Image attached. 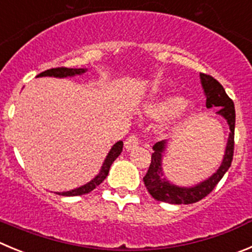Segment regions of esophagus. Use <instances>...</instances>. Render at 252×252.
<instances>
[{
  "label": "esophagus",
  "instance_id": "obj_1",
  "mask_svg": "<svg viewBox=\"0 0 252 252\" xmlns=\"http://www.w3.org/2000/svg\"><path fill=\"white\" fill-rule=\"evenodd\" d=\"M139 142V137H138L137 134H131L130 137H128V139L126 140V143H124V147H126V150H131L140 144Z\"/></svg>",
  "mask_w": 252,
  "mask_h": 252
}]
</instances>
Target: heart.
<instances>
[{
    "label": "heart",
    "instance_id": "b5f03b06",
    "mask_svg": "<svg viewBox=\"0 0 252 252\" xmlns=\"http://www.w3.org/2000/svg\"><path fill=\"white\" fill-rule=\"evenodd\" d=\"M144 112L148 117L158 121L178 117H189L192 113V107L189 103H185L184 99L176 95H166V97L155 99L148 103L144 108Z\"/></svg>",
    "mask_w": 252,
    "mask_h": 252
}]
</instances>
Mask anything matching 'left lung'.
Instances as JSON below:
<instances>
[{
  "instance_id": "8db88e82",
  "label": "left lung",
  "mask_w": 252,
  "mask_h": 252,
  "mask_svg": "<svg viewBox=\"0 0 252 252\" xmlns=\"http://www.w3.org/2000/svg\"><path fill=\"white\" fill-rule=\"evenodd\" d=\"M201 84L204 87V92L206 94V108L218 107L219 114L224 117L230 126V135L227 140L226 150H225L224 160L214 175H211L208 180L197 184L192 188H179L170 184L164 178L163 169H161V154L165 148V142H158L153 147L154 153L152 154L149 169L143 178L145 188L149 194L155 200L164 201L170 204H192L201 200L208 196L214 188L216 187L222 176L225 175L231 165L232 157H234V135H235V107L234 102L225 92L224 87L219 83L214 77L201 73Z\"/></svg>"
}]
</instances>
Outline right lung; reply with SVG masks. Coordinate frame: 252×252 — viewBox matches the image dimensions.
Here are the masks:
<instances>
[{"label":"right lung","instance_id":"obj_1","mask_svg":"<svg viewBox=\"0 0 252 252\" xmlns=\"http://www.w3.org/2000/svg\"><path fill=\"white\" fill-rule=\"evenodd\" d=\"M86 72V69H82V68H67V67H57V68H51V69H47L44 72L39 73L37 77H44V76H49V77H60V78H63V77H72L76 76V74H82V73ZM122 150H123V142L119 140L118 143H115L114 145L112 147L110 152L108 153L107 158H105L104 163H103L102 169H100L99 174H98L93 180H91L89 183H87L86 185L83 187L78 188V189L70 190V191H63V192H58L60 195H63V196H77V195H83V194H88L91 192L92 190H94L103 180L107 178L108 173H109L110 165L113 164V161L115 159L118 158L119 155H121Z\"/></svg>","mask_w":252,"mask_h":252}]
</instances>
